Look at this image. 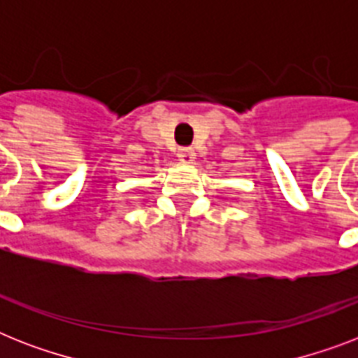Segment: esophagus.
<instances>
[{"instance_id": "esophagus-1", "label": "esophagus", "mask_w": 358, "mask_h": 358, "mask_svg": "<svg viewBox=\"0 0 358 358\" xmlns=\"http://www.w3.org/2000/svg\"><path fill=\"white\" fill-rule=\"evenodd\" d=\"M178 159L182 163H193L195 162V150L191 146H184V148H178Z\"/></svg>"}]
</instances>
